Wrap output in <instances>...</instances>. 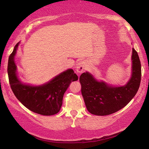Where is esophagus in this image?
<instances>
[{"mask_svg": "<svg viewBox=\"0 0 149 149\" xmlns=\"http://www.w3.org/2000/svg\"><path fill=\"white\" fill-rule=\"evenodd\" d=\"M86 68V63H85L83 60H80L77 63L76 66H75V70L77 73H82Z\"/></svg>", "mask_w": 149, "mask_h": 149, "instance_id": "1", "label": "esophagus"}]
</instances>
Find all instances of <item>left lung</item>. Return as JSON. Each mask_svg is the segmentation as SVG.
Returning a JSON list of instances; mask_svg holds the SVG:
<instances>
[{"label":"left lung","mask_w":149,"mask_h":149,"mask_svg":"<svg viewBox=\"0 0 149 149\" xmlns=\"http://www.w3.org/2000/svg\"><path fill=\"white\" fill-rule=\"evenodd\" d=\"M131 63V77L122 86H114L99 81L88 72L81 75V93L90 113L98 116L111 115L122 109L133 99L140 87L141 76L140 58L133 48Z\"/></svg>","instance_id":"8db88e82"}]
</instances>
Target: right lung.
<instances>
[{
	"label": "right lung",
	"instance_id": "obj_1",
	"mask_svg": "<svg viewBox=\"0 0 149 149\" xmlns=\"http://www.w3.org/2000/svg\"><path fill=\"white\" fill-rule=\"evenodd\" d=\"M19 44L20 42L14 47L8 61V73L13 92L17 99L31 111L44 116L55 115L61 109L63 95L70 84L78 80L77 75L73 69L70 68L42 84L22 83L18 75L15 63Z\"/></svg>",
	"mask_w": 149,
	"mask_h": 149
}]
</instances>
